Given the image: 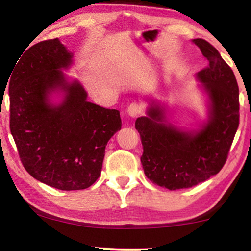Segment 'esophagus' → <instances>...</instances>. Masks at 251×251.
Returning a JSON list of instances; mask_svg holds the SVG:
<instances>
[{
    "instance_id": "1",
    "label": "esophagus",
    "mask_w": 251,
    "mask_h": 251,
    "mask_svg": "<svg viewBox=\"0 0 251 251\" xmlns=\"http://www.w3.org/2000/svg\"><path fill=\"white\" fill-rule=\"evenodd\" d=\"M127 114H128L130 117L135 118L137 116H140L142 114V108H141V105L139 103H136V102H133V103H130L128 105V108H127Z\"/></svg>"
}]
</instances>
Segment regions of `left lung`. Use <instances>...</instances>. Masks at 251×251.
<instances>
[{
    "mask_svg": "<svg viewBox=\"0 0 251 251\" xmlns=\"http://www.w3.org/2000/svg\"><path fill=\"white\" fill-rule=\"evenodd\" d=\"M193 42L208 60L198 79L209 95V121L197 133L182 132L164 123L159 107H151L140 117L144 174L154 184L169 190L192 188L216 175L226 162L239 127V86L231 67L209 42Z\"/></svg>",
    "mask_w": 251,
    "mask_h": 251,
    "instance_id": "left-lung-1",
    "label": "left lung"
}]
</instances>
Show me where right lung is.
I'll return each instance as SVG.
<instances>
[{
    "mask_svg": "<svg viewBox=\"0 0 251 251\" xmlns=\"http://www.w3.org/2000/svg\"><path fill=\"white\" fill-rule=\"evenodd\" d=\"M72 56L58 38L42 41L20 54L9 80L10 130L21 164L37 181L63 191L97 181L105 146L122 128L118 110L91 103L78 83L66 82L60 69ZM58 87L66 99L53 107L47 94Z\"/></svg>",
    "mask_w": 251,
    "mask_h": 251,
    "instance_id": "add662e5",
    "label": "right lung"
}]
</instances>
